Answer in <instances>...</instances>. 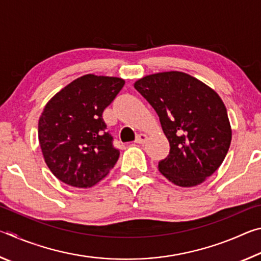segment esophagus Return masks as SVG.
Segmentation results:
<instances>
[{"instance_id": "1", "label": "esophagus", "mask_w": 261, "mask_h": 261, "mask_svg": "<svg viewBox=\"0 0 261 261\" xmlns=\"http://www.w3.org/2000/svg\"><path fill=\"white\" fill-rule=\"evenodd\" d=\"M147 135H145V134H139V135H137V137H136V143L137 144H144L145 141L147 140Z\"/></svg>"}]
</instances>
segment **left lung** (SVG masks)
<instances>
[{"mask_svg":"<svg viewBox=\"0 0 261 261\" xmlns=\"http://www.w3.org/2000/svg\"><path fill=\"white\" fill-rule=\"evenodd\" d=\"M155 109L170 152L159 170L178 187L191 188L213 175L231 143V126L219 94L180 71L159 72L135 83Z\"/></svg>","mask_w":261,"mask_h":261,"instance_id":"obj_1","label":"left lung"}]
</instances>
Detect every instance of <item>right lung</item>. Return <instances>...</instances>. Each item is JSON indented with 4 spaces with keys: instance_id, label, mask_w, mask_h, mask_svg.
Masks as SVG:
<instances>
[{
    "instance_id": "obj_1",
    "label": "right lung",
    "mask_w": 261,
    "mask_h": 261,
    "mask_svg": "<svg viewBox=\"0 0 261 261\" xmlns=\"http://www.w3.org/2000/svg\"><path fill=\"white\" fill-rule=\"evenodd\" d=\"M124 79L85 74L48 101L39 118V143L46 165L61 182L91 188L108 175L120 151L106 131L103 110Z\"/></svg>"
}]
</instances>
